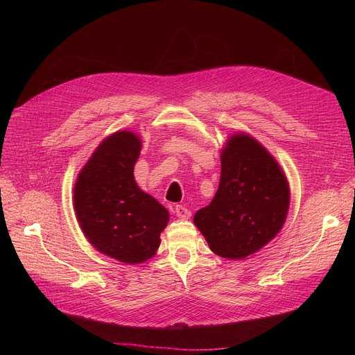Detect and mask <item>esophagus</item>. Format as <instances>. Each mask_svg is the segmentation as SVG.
<instances>
[{
    "instance_id": "1",
    "label": "esophagus",
    "mask_w": 355,
    "mask_h": 355,
    "mask_svg": "<svg viewBox=\"0 0 355 355\" xmlns=\"http://www.w3.org/2000/svg\"><path fill=\"white\" fill-rule=\"evenodd\" d=\"M176 216L179 219L187 220V219L191 218V210L187 206H184V204H178V206H176Z\"/></svg>"
}]
</instances>
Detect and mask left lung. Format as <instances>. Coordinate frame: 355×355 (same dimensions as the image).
Returning <instances> with one entry per match:
<instances>
[{"label":"left lung","instance_id":"obj_1","mask_svg":"<svg viewBox=\"0 0 355 355\" xmlns=\"http://www.w3.org/2000/svg\"><path fill=\"white\" fill-rule=\"evenodd\" d=\"M220 182L194 223L211 252L243 259L271 241L288 210V184L280 166L249 135H234L220 155Z\"/></svg>","mask_w":355,"mask_h":355}]
</instances>
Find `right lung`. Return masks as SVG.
<instances>
[{"mask_svg": "<svg viewBox=\"0 0 355 355\" xmlns=\"http://www.w3.org/2000/svg\"><path fill=\"white\" fill-rule=\"evenodd\" d=\"M141 139L116 132L98 146L78 175L73 207L87 240L106 256L124 263L153 257L168 211L133 176Z\"/></svg>", "mask_w": 355, "mask_h": 355, "instance_id": "add662e5", "label": "right lung"}]
</instances>
